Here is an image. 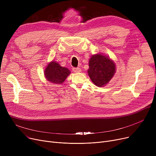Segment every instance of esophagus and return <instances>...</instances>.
Segmentation results:
<instances>
[{
  "label": "esophagus",
  "mask_w": 156,
  "mask_h": 156,
  "mask_svg": "<svg viewBox=\"0 0 156 156\" xmlns=\"http://www.w3.org/2000/svg\"><path fill=\"white\" fill-rule=\"evenodd\" d=\"M74 73H80L81 72V69L79 68H72Z\"/></svg>",
  "instance_id": "34e87169"
}]
</instances>
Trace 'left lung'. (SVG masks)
Here are the masks:
<instances>
[{"mask_svg": "<svg viewBox=\"0 0 156 156\" xmlns=\"http://www.w3.org/2000/svg\"><path fill=\"white\" fill-rule=\"evenodd\" d=\"M115 73V63L108 56L97 54L90 59L88 74L96 86L102 87L107 85Z\"/></svg>", "mask_w": 156, "mask_h": 156, "instance_id": "obj_1", "label": "left lung"}]
</instances>
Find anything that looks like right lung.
I'll return each mask as SVG.
<instances>
[{"mask_svg":"<svg viewBox=\"0 0 156 156\" xmlns=\"http://www.w3.org/2000/svg\"><path fill=\"white\" fill-rule=\"evenodd\" d=\"M70 73L68 68L61 66L55 61H51L47 64L44 71V75L47 81L55 84L62 83Z\"/></svg>","mask_w":156,"mask_h":156,"instance_id":"obj_1","label":"right lung"}]
</instances>
